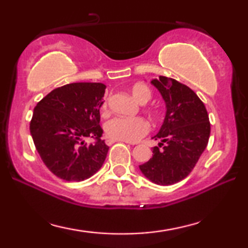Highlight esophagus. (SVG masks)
<instances>
[{
  "label": "esophagus",
  "instance_id": "1",
  "mask_svg": "<svg viewBox=\"0 0 248 248\" xmlns=\"http://www.w3.org/2000/svg\"><path fill=\"white\" fill-rule=\"evenodd\" d=\"M115 142H118V140H111V139H107L106 140V143L108 145H111L113 143H115ZM126 143H130V142H126Z\"/></svg>",
  "mask_w": 248,
  "mask_h": 248
}]
</instances>
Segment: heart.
Returning <instances> with one entry per match:
<instances>
[{"mask_svg":"<svg viewBox=\"0 0 248 248\" xmlns=\"http://www.w3.org/2000/svg\"><path fill=\"white\" fill-rule=\"evenodd\" d=\"M132 94L139 103L145 104L151 99V91L143 83H137L132 88ZM108 110V99L103 104V111ZM150 125L143 117H114L105 124V132L111 140L135 142L148 134Z\"/></svg>","mask_w":248,"mask_h":248,"instance_id":"obj_1","label":"heart"}]
</instances>
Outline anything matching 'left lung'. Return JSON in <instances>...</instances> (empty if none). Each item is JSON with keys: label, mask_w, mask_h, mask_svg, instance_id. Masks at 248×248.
Instances as JSON below:
<instances>
[{"label": "left lung", "mask_w": 248, "mask_h": 248, "mask_svg": "<svg viewBox=\"0 0 248 248\" xmlns=\"http://www.w3.org/2000/svg\"><path fill=\"white\" fill-rule=\"evenodd\" d=\"M151 83L160 91L167 111L160 131L154 137L161 142L140 169L155 184L172 185L191 174L208 145L209 115L198 94L177 80L159 77Z\"/></svg>", "instance_id": "left-lung-1"}]
</instances>
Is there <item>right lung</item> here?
<instances>
[{
    "instance_id": "add662e5",
    "label": "right lung",
    "mask_w": 248,
    "mask_h": 248,
    "mask_svg": "<svg viewBox=\"0 0 248 248\" xmlns=\"http://www.w3.org/2000/svg\"><path fill=\"white\" fill-rule=\"evenodd\" d=\"M106 86L77 82L56 88L33 109L30 133L47 168L67 182H81L99 170L109 147L101 140L99 109ZM93 138L86 144L84 139Z\"/></svg>"
}]
</instances>
